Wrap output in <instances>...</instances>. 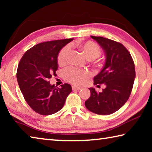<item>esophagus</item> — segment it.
I'll return each mask as SVG.
<instances>
[{
	"label": "esophagus",
	"mask_w": 152,
	"mask_h": 152,
	"mask_svg": "<svg viewBox=\"0 0 152 152\" xmlns=\"http://www.w3.org/2000/svg\"><path fill=\"white\" fill-rule=\"evenodd\" d=\"M72 90H74V91H80V90L82 89L81 87H78L76 86H72Z\"/></svg>",
	"instance_id": "34e87169"
}]
</instances>
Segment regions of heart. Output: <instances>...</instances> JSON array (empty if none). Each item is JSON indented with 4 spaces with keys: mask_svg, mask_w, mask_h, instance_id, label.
I'll return each mask as SVG.
<instances>
[{
    "mask_svg": "<svg viewBox=\"0 0 152 152\" xmlns=\"http://www.w3.org/2000/svg\"><path fill=\"white\" fill-rule=\"evenodd\" d=\"M81 50L84 54L89 59H94L99 57L101 53V49L99 45L92 42H86L80 45ZM71 48L70 45H66L61 50L58 56V62L60 65H64L67 63L70 54ZM64 76L66 80L74 84H81L85 81L88 75L86 70H78L74 68H68L64 71Z\"/></svg>",
    "mask_w": 152,
    "mask_h": 152,
    "instance_id": "obj_1",
    "label": "heart"
}]
</instances>
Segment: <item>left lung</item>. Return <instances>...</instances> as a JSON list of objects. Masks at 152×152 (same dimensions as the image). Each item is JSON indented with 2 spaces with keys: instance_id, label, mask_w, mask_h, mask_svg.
Instances as JSON below:
<instances>
[{
  "instance_id": "8db88e82",
  "label": "left lung",
  "mask_w": 152,
  "mask_h": 152,
  "mask_svg": "<svg viewBox=\"0 0 152 152\" xmlns=\"http://www.w3.org/2000/svg\"><path fill=\"white\" fill-rule=\"evenodd\" d=\"M91 37L102 48L106 57L103 68L94 77V84H103L105 88L101 92L89 88L91 96L85 106L96 114L110 115L121 108L130 96L135 78V64L121 43L102 37Z\"/></svg>"
}]
</instances>
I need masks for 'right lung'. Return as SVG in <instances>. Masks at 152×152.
<instances>
[{
  "label": "right lung",
  "instance_id": "obj_1",
  "mask_svg": "<svg viewBox=\"0 0 152 152\" xmlns=\"http://www.w3.org/2000/svg\"><path fill=\"white\" fill-rule=\"evenodd\" d=\"M73 39L38 43L25 52L20 59L17 79L24 99L30 107L42 115H50L62 109L72 92L69 84L58 88L48 80L56 75L58 56Z\"/></svg>",
  "mask_w": 152,
  "mask_h": 152
}]
</instances>
